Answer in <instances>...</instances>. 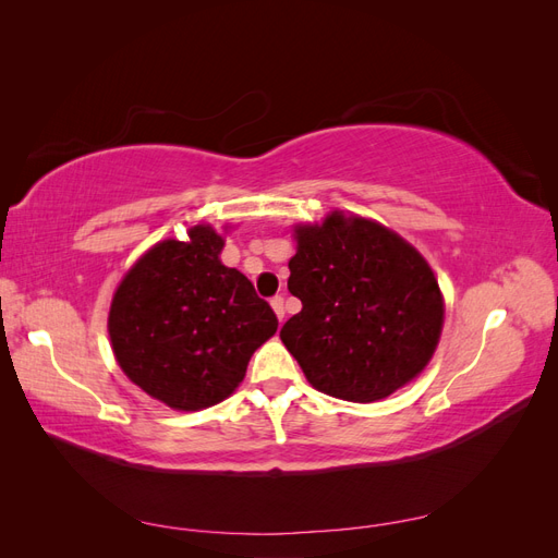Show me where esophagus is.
Returning a JSON list of instances; mask_svg holds the SVG:
<instances>
[{"mask_svg":"<svg viewBox=\"0 0 558 558\" xmlns=\"http://www.w3.org/2000/svg\"><path fill=\"white\" fill-rule=\"evenodd\" d=\"M269 305H272V310H275L277 318H279V320H283V316H286V310H283V298H281V295H275L272 300H269Z\"/></svg>","mask_w":558,"mask_h":558,"instance_id":"esophagus-1","label":"esophagus"}]
</instances>
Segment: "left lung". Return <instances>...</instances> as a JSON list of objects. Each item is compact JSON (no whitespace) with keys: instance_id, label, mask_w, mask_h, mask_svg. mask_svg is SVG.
<instances>
[{"instance_id":"obj_1","label":"left lung","mask_w":558,"mask_h":558,"mask_svg":"<svg viewBox=\"0 0 558 558\" xmlns=\"http://www.w3.org/2000/svg\"><path fill=\"white\" fill-rule=\"evenodd\" d=\"M295 240L289 291L302 310L279 337L307 381L349 402H375L412 381L445 320L426 258L393 230L342 211L295 226Z\"/></svg>"}]
</instances>
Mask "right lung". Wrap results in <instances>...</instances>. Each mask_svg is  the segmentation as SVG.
<instances>
[{
    "mask_svg": "<svg viewBox=\"0 0 558 558\" xmlns=\"http://www.w3.org/2000/svg\"><path fill=\"white\" fill-rule=\"evenodd\" d=\"M211 226L148 248L109 310L113 356L130 381L181 412L226 400L279 320L253 283L221 263Z\"/></svg>",
    "mask_w": 558,
    "mask_h": 558,
    "instance_id": "right-lung-1",
    "label": "right lung"
}]
</instances>
